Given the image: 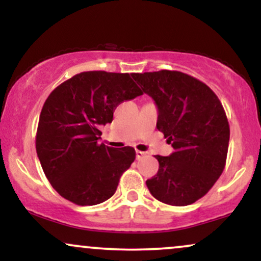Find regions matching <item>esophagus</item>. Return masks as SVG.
<instances>
[{
	"label": "esophagus",
	"instance_id": "esophagus-1",
	"mask_svg": "<svg viewBox=\"0 0 261 261\" xmlns=\"http://www.w3.org/2000/svg\"><path fill=\"white\" fill-rule=\"evenodd\" d=\"M145 155H146L145 152L139 151V149H137V151H136V160H141V158L145 157Z\"/></svg>",
	"mask_w": 261,
	"mask_h": 261
}]
</instances>
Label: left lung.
I'll use <instances>...</instances> for the list:
<instances>
[{
  "label": "left lung",
  "mask_w": 261,
  "mask_h": 261,
  "mask_svg": "<svg viewBox=\"0 0 261 261\" xmlns=\"http://www.w3.org/2000/svg\"><path fill=\"white\" fill-rule=\"evenodd\" d=\"M154 100L157 128L174 152L154 155L157 174L146 181L149 193L172 206L201 199L220 178L226 164L229 125L217 95L201 81L179 71L133 73Z\"/></svg>",
  "instance_id": "obj_1"
}]
</instances>
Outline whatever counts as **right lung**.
Returning <instances> with one entry per match:
<instances>
[{
	"instance_id": "obj_1",
	"label": "right lung",
	"mask_w": 261,
	"mask_h": 261,
	"mask_svg": "<svg viewBox=\"0 0 261 261\" xmlns=\"http://www.w3.org/2000/svg\"><path fill=\"white\" fill-rule=\"evenodd\" d=\"M142 94L128 73L81 72L50 93L37 131L38 158L47 180L68 201L100 203L114 195L119 179L135 161L133 147L99 143L100 126L116 107Z\"/></svg>"
}]
</instances>
